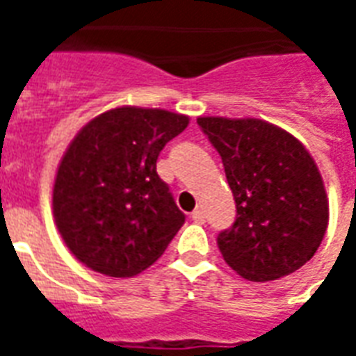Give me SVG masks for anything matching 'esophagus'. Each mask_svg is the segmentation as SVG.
I'll return each instance as SVG.
<instances>
[{"instance_id": "34e87169", "label": "esophagus", "mask_w": 356, "mask_h": 356, "mask_svg": "<svg viewBox=\"0 0 356 356\" xmlns=\"http://www.w3.org/2000/svg\"><path fill=\"white\" fill-rule=\"evenodd\" d=\"M193 221L194 223H206V213H204V211H202V209H194L193 211Z\"/></svg>"}]
</instances>
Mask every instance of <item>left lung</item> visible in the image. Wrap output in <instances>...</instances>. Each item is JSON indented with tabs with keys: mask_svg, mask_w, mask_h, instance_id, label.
<instances>
[{
	"mask_svg": "<svg viewBox=\"0 0 356 356\" xmlns=\"http://www.w3.org/2000/svg\"><path fill=\"white\" fill-rule=\"evenodd\" d=\"M223 160L236 219L217 246L240 276L276 280L303 267L328 227V198L316 163L293 135L255 118H198Z\"/></svg>",
	"mask_w": 356,
	"mask_h": 356,
	"instance_id": "1",
	"label": "left lung"
}]
</instances>
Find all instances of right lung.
Listing matches in <instances>:
<instances>
[{
    "mask_svg": "<svg viewBox=\"0 0 356 356\" xmlns=\"http://www.w3.org/2000/svg\"><path fill=\"white\" fill-rule=\"evenodd\" d=\"M186 125L183 114L122 106L81 127L53 186L55 223L76 259L125 278L165 252L185 213L156 173V160Z\"/></svg>",
    "mask_w": 356,
    "mask_h": 356,
    "instance_id": "obj_1",
    "label": "right lung"
}]
</instances>
